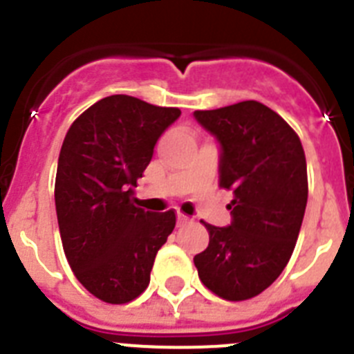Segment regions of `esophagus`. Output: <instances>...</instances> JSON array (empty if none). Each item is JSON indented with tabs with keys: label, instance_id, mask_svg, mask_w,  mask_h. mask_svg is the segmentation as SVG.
<instances>
[{
	"label": "esophagus",
	"instance_id": "esophagus-1",
	"mask_svg": "<svg viewBox=\"0 0 354 354\" xmlns=\"http://www.w3.org/2000/svg\"><path fill=\"white\" fill-rule=\"evenodd\" d=\"M189 221H192V220H189L186 214H183V212H177V225H179V227H183V225H187Z\"/></svg>",
	"mask_w": 354,
	"mask_h": 354
}]
</instances>
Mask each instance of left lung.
Here are the masks:
<instances>
[{
    "instance_id": "1",
    "label": "left lung",
    "mask_w": 354,
    "mask_h": 354,
    "mask_svg": "<svg viewBox=\"0 0 354 354\" xmlns=\"http://www.w3.org/2000/svg\"><path fill=\"white\" fill-rule=\"evenodd\" d=\"M193 117L220 145V187L234 193L232 221H202L209 246L193 262L209 290L243 301L268 289L292 255L308 198L305 152L289 124L257 101Z\"/></svg>"
}]
</instances>
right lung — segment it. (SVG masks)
<instances>
[{
    "label": "right lung",
    "mask_w": 354,
    "mask_h": 354,
    "mask_svg": "<svg viewBox=\"0 0 354 354\" xmlns=\"http://www.w3.org/2000/svg\"><path fill=\"white\" fill-rule=\"evenodd\" d=\"M180 117L131 95H109L74 120L58 158L55 204L62 245L84 289L106 303L138 298L175 212L133 204L161 134Z\"/></svg>",
    "instance_id": "right-lung-1"
}]
</instances>
